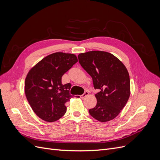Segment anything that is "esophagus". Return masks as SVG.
<instances>
[{
	"instance_id": "34e87169",
	"label": "esophagus",
	"mask_w": 160,
	"mask_h": 160,
	"mask_svg": "<svg viewBox=\"0 0 160 160\" xmlns=\"http://www.w3.org/2000/svg\"><path fill=\"white\" fill-rule=\"evenodd\" d=\"M89 95V92H88V91H85V93L83 94V95H81V96H80V98H81V99H83V98H85L86 96H88Z\"/></svg>"
}]
</instances>
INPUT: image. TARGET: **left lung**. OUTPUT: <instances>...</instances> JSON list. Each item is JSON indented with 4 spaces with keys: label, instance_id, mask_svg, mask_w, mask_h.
I'll return each instance as SVG.
<instances>
[{
    "label": "left lung",
    "instance_id": "obj_1",
    "mask_svg": "<svg viewBox=\"0 0 160 160\" xmlns=\"http://www.w3.org/2000/svg\"><path fill=\"white\" fill-rule=\"evenodd\" d=\"M81 67L92 77L97 105L89 110L101 122L115 118L126 105L130 96V79L126 67L117 57L105 51H92L78 55Z\"/></svg>",
    "mask_w": 160,
    "mask_h": 160
}]
</instances>
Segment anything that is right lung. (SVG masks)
Instances as JSON below:
<instances>
[{"label": "right lung", "mask_w": 160, "mask_h": 160, "mask_svg": "<svg viewBox=\"0 0 160 160\" xmlns=\"http://www.w3.org/2000/svg\"><path fill=\"white\" fill-rule=\"evenodd\" d=\"M77 61L74 54L57 52L43 58L28 71L25 93L32 109L41 119L53 122L66 113L65 104L72 98L69 94L71 85H62L61 78Z\"/></svg>", "instance_id": "obj_1"}]
</instances>
